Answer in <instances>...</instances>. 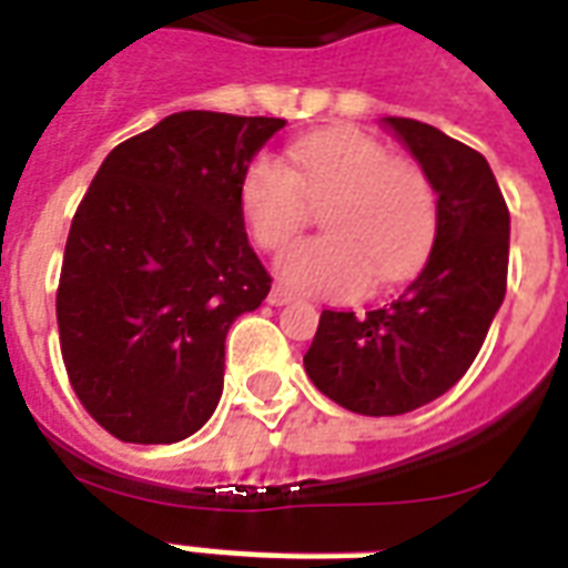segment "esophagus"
<instances>
[{
	"label": "esophagus",
	"instance_id": "34e87169",
	"mask_svg": "<svg viewBox=\"0 0 568 568\" xmlns=\"http://www.w3.org/2000/svg\"><path fill=\"white\" fill-rule=\"evenodd\" d=\"M292 301H295V295H292V292H288V288H285V285H273V288H271V295H267V304H273V306L292 304Z\"/></svg>",
	"mask_w": 568,
	"mask_h": 568
}]
</instances>
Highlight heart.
I'll list each match as a JSON object with an SVG mask.
<instances>
[{
    "mask_svg": "<svg viewBox=\"0 0 568 568\" xmlns=\"http://www.w3.org/2000/svg\"><path fill=\"white\" fill-rule=\"evenodd\" d=\"M283 159L255 155L241 183L252 241L276 252L325 210L327 237L283 252L276 271L297 292L358 297L373 280L394 285L424 262L436 234V195L422 168L394 159L358 129H331L292 146Z\"/></svg>",
    "mask_w": 568,
    "mask_h": 568,
    "instance_id": "obj_1",
    "label": "heart"
}]
</instances>
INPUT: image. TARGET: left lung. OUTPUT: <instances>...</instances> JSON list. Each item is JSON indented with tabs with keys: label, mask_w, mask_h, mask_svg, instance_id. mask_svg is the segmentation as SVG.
I'll use <instances>...</instances> for the list:
<instances>
[{
	"label": "left lung",
	"mask_w": 568,
	"mask_h": 568,
	"mask_svg": "<svg viewBox=\"0 0 568 568\" xmlns=\"http://www.w3.org/2000/svg\"><path fill=\"white\" fill-rule=\"evenodd\" d=\"M436 192V243L397 301L364 316L325 310L304 367L358 415H403L464 376L506 297L508 207L487 159L439 129L385 116Z\"/></svg>",
	"instance_id": "1"
}]
</instances>
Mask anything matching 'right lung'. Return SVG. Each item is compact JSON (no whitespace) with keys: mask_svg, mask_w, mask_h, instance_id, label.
Masks as SVG:
<instances>
[{"mask_svg":"<svg viewBox=\"0 0 568 568\" xmlns=\"http://www.w3.org/2000/svg\"><path fill=\"white\" fill-rule=\"evenodd\" d=\"M285 120L180 111L116 144L71 220L57 325L83 409L180 443L222 394L225 334L271 292L243 229L246 168Z\"/></svg>","mask_w":568,"mask_h":568,"instance_id":"right-lung-1","label":"right lung"}]
</instances>
